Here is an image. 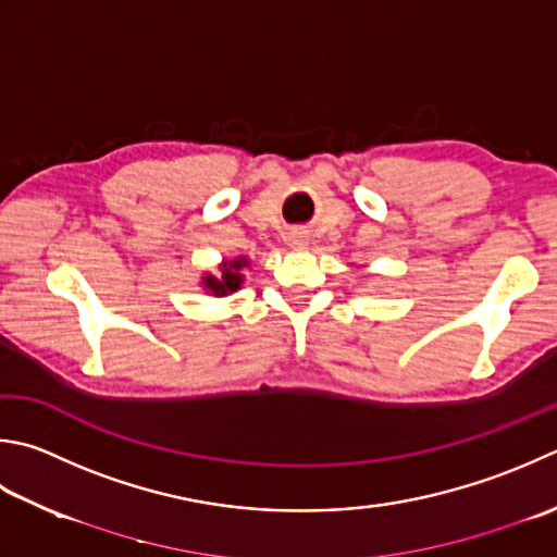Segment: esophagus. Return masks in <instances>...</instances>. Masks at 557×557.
<instances>
[{"instance_id": "1", "label": "esophagus", "mask_w": 557, "mask_h": 557, "mask_svg": "<svg viewBox=\"0 0 557 557\" xmlns=\"http://www.w3.org/2000/svg\"><path fill=\"white\" fill-rule=\"evenodd\" d=\"M292 244H294V246H297V248H301V246H307V244H304V236H301V232H294V234H292Z\"/></svg>"}]
</instances>
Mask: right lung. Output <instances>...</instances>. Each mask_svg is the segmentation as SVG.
I'll use <instances>...</instances> for the list:
<instances>
[{"instance_id":"1","label":"right lung","mask_w":557,"mask_h":557,"mask_svg":"<svg viewBox=\"0 0 557 557\" xmlns=\"http://www.w3.org/2000/svg\"><path fill=\"white\" fill-rule=\"evenodd\" d=\"M246 265L244 258L234 260V263H228L222 268V275L220 277H205V287L210 289L212 294H216V297H224V294L228 292H236L238 285H242V270Z\"/></svg>"}]
</instances>
